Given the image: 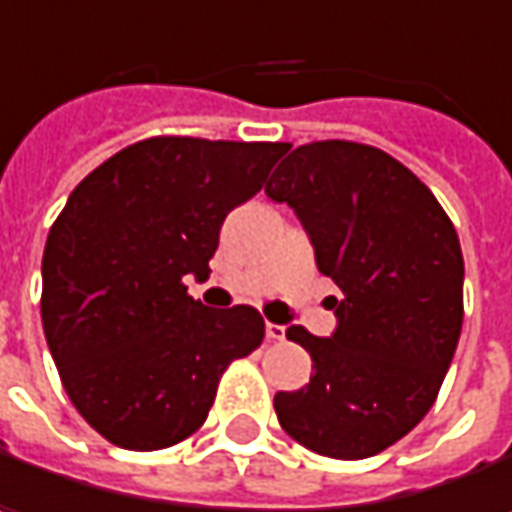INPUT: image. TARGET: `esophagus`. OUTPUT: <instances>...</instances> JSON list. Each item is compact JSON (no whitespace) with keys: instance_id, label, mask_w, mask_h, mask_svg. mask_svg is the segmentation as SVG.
I'll list each match as a JSON object with an SVG mask.
<instances>
[{"instance_id":"obj_1","label":"esophagus","mask_w":512,"mask_h":512,"mask_svg":"<svg viewBox=\"0 0 512 512\" xmlns=\"http://www.w3.org/2000/svg\"><path fill=\"white\" fill-rule=\"evenodd\" d=\"M284 335H287V329H284V326H278V323H266V338H269V341H284Z\"/></svg>"}]
</instances>
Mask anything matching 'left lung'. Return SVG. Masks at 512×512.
<instances>
[{
	"label": "left lung",
	"mask_w": 512,
	"mask_h": 512,
	"mask_svg": "<svg viewBox=\"0 0 512 512\" xmlns=\"http://www.w3.org/2000/svg\"><path fill=\"white\" fill-rule=\"evenodd\" d=\"M266 195L293 207L335 299L338 329L290 326L314 373L275 394L287 436L332 460L400 442L436 403L462 332V249L436 195L394 156L358 142H311L287 156Z\"/></svg>",
	"instance_id": "obj_1"
}]
</instances>
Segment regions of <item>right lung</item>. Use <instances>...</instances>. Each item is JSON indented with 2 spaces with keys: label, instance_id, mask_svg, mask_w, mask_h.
<instances>
[{
  "label": "right lung",
  "instance_id": "add662e5",
  "mask_svg": "<svg viewBox=\"0 0 512 512\" xmlns=\"http://www.w3.org/2000/svg\"><path fill=\"white\" fill-rule=\"evenodd\" d=\"M281 154V142L154 136L97 165L52 222L44 335L70 403L112 445L183 442L228 364L260 347L255 308L210 311L183 278L210 275L225 216Z\"/></svg>",
  "mask_w": 512,
  "mask_h": 512
}]
</instances>
